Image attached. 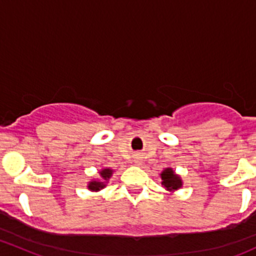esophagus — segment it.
<instances>
[{
	"mask_svg": "<svg viewBox=\"0 0 256 256\" xmlns=\"http://www.w3.org/2000/svg\"><path fill=\"white\" fill-rule=\"evenodd\" d=\"M136 162H138V161H136Z\"/></svg>",
	"mask_w": 256,
	"mask_h": 256,
	"instance_id": "esophagus-1",
	"label": "esophagus"
}]
</instances>
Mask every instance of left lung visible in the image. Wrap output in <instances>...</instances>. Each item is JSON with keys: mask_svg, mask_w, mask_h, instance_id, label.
Listing matches in <instances>:
<instances>
[{"mask_svg": "<svg viewBox=\"0 0 256 256\" xmlns=\"http://www.w3.org/2000/svg\"><path fill=\"white\" fill-rule=\"evenodd\" d=\"M161 180L162 186L170 192H174V190H177L178 188L182 187V180L178 174H174L172 168H164L161 172Z\"/></svg>", "mask_w": 256, "mask_h": 256, "instance_id": "left-lung-1", "label": "left lung"}]
</instances>
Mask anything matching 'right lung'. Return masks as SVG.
<instances>
[{"label":"right lung","mask_w":256,"mask_h":256,"mask_svg":"<svg viewBox=\"0 0 256 256\" xmlns=\"http://www.w3.org/2000/svg\"><path fill=\"white\" fill-rule=\"evenodd\" d=\"M99 174H100V177H102V180H90L89 184H88V188H89L90 190H92V192H98V190L105 188V186H106L109 178L112 176V168H104L99 172Z\"/></svg>","instance_id":"add662e5"}]
</instances>
